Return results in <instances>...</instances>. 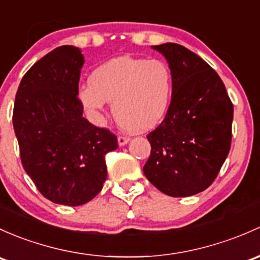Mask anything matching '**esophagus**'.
<instances>
[{
	"instance_id": "1",
	"label": "esophagus",
	"mask_w": 260,
	"mask_h": 260,
	"mask_svg": "<svg viewBox=\"0 0 260 260\" xmlns=\"http://www.w3.org/2000/svg\"><path fill=\"white\" fill-rule=\"evenodd\" d=\"M129 137H127V136H118V144L119 146H124V144H127L128 142H129Z\"/></svg>"
}]
</instances>
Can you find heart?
<instances>
[{"label": "heart", "mask_w": 260, "mask_h": 260, "mask_svg": "<svg viewBox=\"0 0 260 260\" xmlns=\"http://www.w3.org/2000/svg\"><path fill=\"white\" fill-rule=\"evenodd\" d=\"M173 92V75L162 59L121 56L95 68L89 84L80 89L84 108L93 114L113 102V114L121 125L148 131L165 118Z\"/></svg>", "instance_id": "b5f03b06"}]
</instances>
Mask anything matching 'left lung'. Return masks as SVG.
<instances>
[{"instance_id": "left-lung-1", "label": "left lung", "mask_w": 260, "mask_h": 260, "mask_svg": "<svg viewBox=\"0 0 260 260\" xmlns=\"http://www.w3.org/2000/svg\"><path fill=\"white\" fill-rule=\"evenodd\" d=\"M173 75L171 105L147 138L151 155L144 176L171 197L203 192L217 178L232 143L233 103L218 73L177 43L152 46Z\"/></svg>"}]
</instances>
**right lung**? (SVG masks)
I'll return each instance as SVG.
<instances>
[{"label":"right lung","instance_id":"obj_1","mask_svg":"<svg viewBox=\"0 0 260 260\" xmlns=\"http://www.w3.org/2000/svg\"><path fill=\"white\" fill-rule=\"evenodd\" d=\"M80 48L61 46L37 61L22 78L13 107L21 162L40 193L63 206H82L107 178L106 154L117 137L82 116Z\"/></svg>","mask_w":260,"mask_h":260}]
</instances>
